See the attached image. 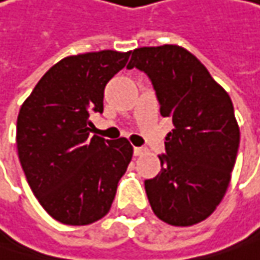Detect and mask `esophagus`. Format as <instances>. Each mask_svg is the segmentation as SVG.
<instances>
[{
    "label": "esophagus",
    "mask_w": 260,
    "mask_h": 260,
    "mask_svg": "<svg viewBox=\"0 0 260 260\" xmlns=\"http://www.w3.org/2000/svg\"><path fill=\"white\" fill-rule=\"evenodd\" d=\"M133 152H135V155H136V157H139V155H143V154L146 152V148H142V146H135V148H133Z\"/></svg>",
    "instance_id": "1"
}]
</instances>
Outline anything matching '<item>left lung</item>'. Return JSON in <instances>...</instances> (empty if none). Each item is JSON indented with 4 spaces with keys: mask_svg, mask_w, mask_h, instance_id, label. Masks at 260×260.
I'll list each match as a JSON object with an SVG mask.
<instances>
[{
    "mask_svg": "<svg viewBox=\"0 0 260 260\" xmlns=\"http://www.w3.org/2000/svg\"><path fill=\"white\" fill-rule=\"evenodd\" d=\"M133 68L148 75L161 115L175 124L159 155L161 172L145 180L149 204L169 225H195L213 213L231 180L240 145L231 98L179 46L136 48L127 65Z\"/></svg>",
    "mask_w": 260,
    "mask_h": 260,
    "instance_id": "obj_1",
    "label": "left lung"
}]
</instances>
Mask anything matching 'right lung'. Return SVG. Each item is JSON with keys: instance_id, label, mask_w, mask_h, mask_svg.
<instances>
[{"instance_id": "obj_1", "label": "right lung", "mask_w": 260, "mask_h": 260, "mask_svg": "<svg viewBox=\"0 0 260 260\" xmlns=\"http://www.w3.org/2000/svg\"><path fill=\"white\" fill-rule=\"evenodd\" d=\"M130 51L69 56L51 66L17 117V154L34 195L53 219L88 225L109 212L133 157L125 138H90L93 112H103L108 81Z\"/></svg>"}]
</instances>
